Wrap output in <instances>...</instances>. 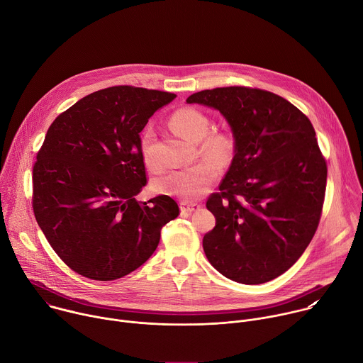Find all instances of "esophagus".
Returning a JSON list of instances; mask_svg holds the SVG:
<instances>
[{"label": "esophagus", "instance_id": "obj_1", "mask_svg": "<svg viewBox=\"0 0 363 363\" xmlns=\"http://www.w3.org/2000/svg\"><path fill=\"white\" fill-rule=\"evenodd\" d=\"M201 205L195 203V202H186V201H181L179 202V208L182 213H194L195 210H198Z\"/></svg>", "mask_w": 363, "mask_h": 363}]
</instances>
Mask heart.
Listing matches in <instances>:
<instances>
[{
	"label": "heart",
	"mask_w": 363,
	"mask_h": 363,
	"mask_svg": "<svg viewBox=\"0 0 363 363\" xmlns=\"http://www.w3.org/2000/svg\"><path fill=\"white\" fill-rule=\"evenodd\" d=\"M171 126L178 135L191 142H199L203 138L201 153L213 161H202L189 168L169 171L155 179L153 188L164 195L192 201L202 196L217 179L220 165L216 162L224 165L230 161L234 153V140L230 135L220 132L206 137V135L210 133L211 122L195 109H181L175 112L171 118ZM140 150L143 162L149 169L155 171L161 167L158 160L155 158L153 130L150 128L145 129L142 133Z\"/></svg>",
	"instance_id": "1"
}]
</instances>
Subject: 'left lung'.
Segmentation results:
<instances>
[{
  "label": "left lung",
  "mask_w": 363,
  "mask_h": 363,
  "mask_svg": "<svg viewBox=\"0 0 363 363\" xmlns=\"http://www.w3.org/2000/svg\"><path fill=\"white\" fill-rule=\"evenodd\" d=\"M218 111L231 128L234 158L206 201L216 227L202 247L230 280L262 284L287 272L312 241L328 168L310 121L286 99L250 87L202 90L186 99Z\"/></svg>",
  "instance_id": "obj_1"
}]
</instances>
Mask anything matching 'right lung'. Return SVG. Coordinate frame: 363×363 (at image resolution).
<instances>
[{"instance_id": "1", "label": "right lung", "mask_w": 363, "mask_h": 363, "mask_svg": "<svg viewBox=\"0 0 363 363\" xmlns=\"http://www.w3.org/2000/svg\"><path fill=\"white\" fill-rule=\"evenodd\" d=\"M175 97L132 86L103 89L48 128L33 169V208L50 245L76 273L100 281L132 273L178 217L168 195L135 199L146 185L140 132Z\"/></svg>"}]
</instances>
